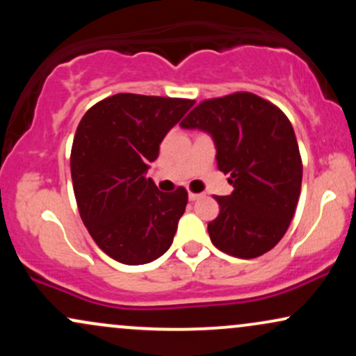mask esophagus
Segmentation results:
<instances>
[{
	"instance_id": "34e87169",
	"label": "esophagus",
	"mask_w": 356,
	"mask_h": 356,
	"mask_svg": "<svg viewBox=\"0 0 356 356\" xmlns=\"http://www.w3.org/2000/svg\"><path fill=\"white\" fill-rule=\"evenodd\" d=\"M202 194H195V192H189V201H197V199H201Z\"/></svg>"
}]
</instances>
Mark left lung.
<instances>
[{"instance_id": "obj_1", "label": "left lung", "mask_w": 356, "mask_h": 356, "mask_svg": "<svg viewBox=\"0 0 356 356\" xmlns=\"http://www.w3.org/2000/svg\"><path fill=\"white\" fill-rule=\"evenodd\" d=\"M207 132L229 195H216L219 216L207 224L226 254L251 259L280 243L301 192L303 164L291 122L271 102L249 92L204 100L181 122Z\"/></svg>"}]
</instances>
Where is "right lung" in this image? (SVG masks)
I'll list each match as a JSON object with an SVG mask.
<instances>
[{"mask_svg": "<svg viewBox=\"0 0 356 356\" xmlns=\"http://www.w3.org/2000/svg\"><path fill=\"white\" fill-rule=\"evenodd\" d=\"M194 104L117 93L80 120L70 157L76 204L97 246L118 263H150L172 244L187 191L162 192L145 174L167 132Z\"/></svg>", "mask_w": 356, "mask_h": 356, "instance_id": "1", "label": "right lung"}]
</instances>
